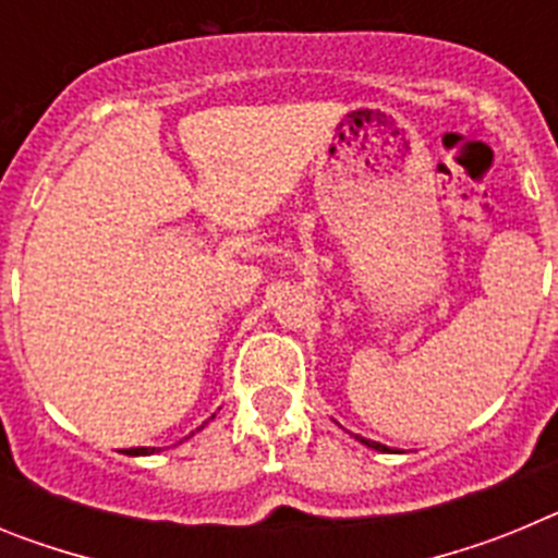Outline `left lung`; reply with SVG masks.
<instances>
[{
	"mask_svg": "<svg viewBox=\"0 0 558 558\" xmlns=\"http://www.w3.org/2000/svg\"><path fill=\"white\" fill-rule=\"evenodd\" d=\"M360 441V445H366V447H372V450H377V452H393L391 447H386V445H379V441H372V438H363V436H354Z\"/></svg>",
	"mask_w": 558,
	"mask_h": 558,
	"instance_id": "left-lung-1",
	"label": "left lung"
}]
</instances>
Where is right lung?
<instances>
[{"mask_svg": "<svg viewBox=\"0 0 558 558\" xmlns=\"http://www.w3.org/2000/svg\"><path fill=\"white\" fill-rule=\"evenodd\" d=\"M150 452H156V447H133L128 456H150Z\"/></svg>", "mask_w": 558, "mask_h": 558, "instance_id": "add662e5", "label": "right lung"}]
</instances>
